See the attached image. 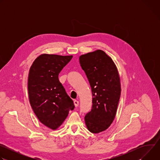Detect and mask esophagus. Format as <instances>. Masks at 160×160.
I'll list each match as a JSON object with an SVG mask.
<instances>
[{
  "label": "esophagus",
  "mask_w": 160,
  "mask_h": 160,
  "mask_svg": "<svg viewBox=\"0 0 160 160\" xmlns=\"http://www.w3.org/2000/svg\"><path fill=\"white\" fill-rule=\"evenodd\" d=\"M74 104H75V107H77L78 106V104H79V101H77V100H75L74 101Z\"/></svg>",
  "instance_id": "34e87169"
}]
</instances>
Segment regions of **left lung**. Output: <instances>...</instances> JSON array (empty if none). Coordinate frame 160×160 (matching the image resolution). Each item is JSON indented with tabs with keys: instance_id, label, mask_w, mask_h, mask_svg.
Segmentation results:
<instances>
[{
	"instance_id": "1",
	"label": "left lung",
	"mask_w": 160,
	"mask_h": 160,
	"mask_svg": "<svg viewBox=\"0 0 160 160\" xmlns=\"http://www.w3.org/2000/svg\"><path fill=\"white\" fill-rule=\"evenodd\" d=\"M92 92V107L85 117L87 129L98 133L106 130L115 118L121 94L117 68L103 51L81 55L79 58Z\"/></svg>"
}]
</instances>
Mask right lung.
Segmentation results:
<instances>
[{"label":"right lung","mask_w":160,"mask_h":160,"mask_svg":"<svg viewBox=\"0 0 160 160\" xmlns=\"http://www.w3.org/2000/svg\"><path fill=\"white\" fill-rule=\"evenodd\" d=\"M73 56L42 54L32 64L28 79L30 105L39 121L52 129L58 128L75 108L58 75Z\"/></svg>","instance_id":"add662e5"}]
</instances>
